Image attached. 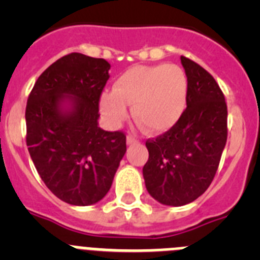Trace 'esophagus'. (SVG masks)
Returning <instances> with one entry per match:
<instances>
[{"label": "esophagus", "instance_id": "esophagus-1", "mask_svg": "<svg viewBox=\"0 0 260 260\" xmlns=\"http://www.w3.org/2000/svg\"><path fill=\"white\" fill-rule=\"evenodd\" d=\"M126 142H127V144H134V143H138V139L135 137H133V135H127V138H126Z\"/></svg>", "mask_w": 260, "mask_h": 260}]
</instances>
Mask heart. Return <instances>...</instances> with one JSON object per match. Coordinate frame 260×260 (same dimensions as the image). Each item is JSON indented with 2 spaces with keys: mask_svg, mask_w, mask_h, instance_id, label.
Returning <instances> with one entry per match:
<instances>
[{
  "mask_svg": "<svg viewBox=\"0 0 260 260\" xmlns=\"http://www.w3.org/2000/svg\"><path fill=\"white\" fill-rule=\"evenodd\" d=\"M187 93L189 82L180 66H134L119 75L113 91L103 93L100 108L110 123L118 125L133 105V116L144 130L161 134L183 116Z\"/></svg>",
  "mask_w": 260,
  "mask_h": 260,
  "instance_id": "b5f03b06",
  "label": "heart"
}]
</instances>
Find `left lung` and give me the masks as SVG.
I'll use <instances>...</instances> for the list:
<instances>
[{
	"instance_id": "8db88e82",
	"label": "left lung",
	"mask_w": 260,
	"mask_h": 260,
	"mask_svg": "<svg viewBox=\"0 0 260 260\" xmlns=\"http://www.w3.org/2000/svg\"><path fill=\"white\" fill-rule=\"evenodd\" d=\"M189 82L187 104L176 126L148 139L143 167L147 191L158 203L180 207L199 198L212 182L228 128V109L212 75L197 62L181 57Z\"/></svg>"
}]
</instances>
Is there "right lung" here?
<instances>
[{
    "label": "right lung",
    "mask_w": 260,
    "mask_h": 260,
    "mask_svg": "<svg viewBox=\"0 0 260 260\" xmlns=\"http://www.w3.org/2000/svg\"><path fill=\"white\" fill-rule=\"evenodd\" d=\"M109 69L105 59L70 53L39 77L27 100L32 161L48 189L73 206L102 201L126 152L122 132L99 127Z\"/></svg>",
    "instance_id": "right-lung-1"
}]
</instances>
